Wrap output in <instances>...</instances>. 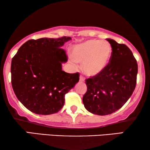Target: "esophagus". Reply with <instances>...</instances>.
<instances>
[{"label": "esophagus", "mask_w": 150, "mask_h": 150, "mask_svg": "<svg viewBox=\"0 0 150 150\" xmlns=\"http://www.w3.org/2000/svg\"><path fill=\"white\" fill-rule=\"evenodd\" d=\"M79 81H80V82H81V83H82V82H84V81H85V78H84V76H80V80H79Z\"/></svg>", "instance_id": "esophagus-1"}]
</instances>
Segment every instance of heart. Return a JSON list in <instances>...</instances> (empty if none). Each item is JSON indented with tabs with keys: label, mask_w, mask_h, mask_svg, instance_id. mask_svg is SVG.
Wrapping results in <instances>:
<instances>
[{
	"label": "heart",
	"mask_w": 150,
	"mask_h": 150,
	"mask_svg": "<svg viewBox=\"0 0 150 150\" xmlns=\"http://www.w3.org/2000/svg\"><path fill=\"white\" fill-rule=\"evenodd\" d=\"M112 54L110 44L106 41L89 40L74 48L72 63H84L83 71L88 76H96L105 68Z\"/></svg>",
	"instance_id": "heart-1"
}]
</instances>
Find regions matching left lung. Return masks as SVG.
Wrapping results in <instances>:
<instances>
[{
    "label": "left lung",
    "instance_id": "left-lung-1",
    "mask_svg": "<svg viewBox=\"0 0 150 150\" xmlns=\"http://www.w3.org/2000/svg\"><path fill=\"white\" fill-rule=\"evenodd\" d=\"M112 48L109 62L101 72L85 80L83 98L88 111L106 115L117 111L132 96L136 87L138 65L126 45L106 39Z\"/></svg>",
    "mask_w": 150,
    "mask_h": 150
}]
</instances>
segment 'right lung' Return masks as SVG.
<instances>
[{"instance_id": "right-lung-1", "label": "right lung", "mask_w": 150, "mask_h": 150, "mask_svg": "<svg viewBox=\"0 0 150 150\" xmlns=\"http://www.w3.org/2000/svg\"><path fill=\"white\" fill-rule=\"evenodd\" d=\"M69 37L30 40L11 61V85L16 97L34 113L50 115L63 108L65 96L79 81V73L62 70L66 52L61 47Z\"/></svg>"}]
</instances>
